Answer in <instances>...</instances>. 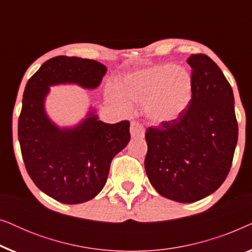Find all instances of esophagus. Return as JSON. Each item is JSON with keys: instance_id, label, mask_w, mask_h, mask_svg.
<instances>
[{"instance_id": "34e87169", "label": "esophagus", "mask_w": 252, "mask_h": 252, "mask_svg": "<svg viewBox=\"0 0 252 252\" xmlns=\"http://www.w3.org/2000/svg\"><path fill=\"white\" fill-rule=\"evenodd\" d=\"M130 135L132 137H143L144 136V128L141 124L136 122L130 123Z\"/></svg>"}]
</instances>
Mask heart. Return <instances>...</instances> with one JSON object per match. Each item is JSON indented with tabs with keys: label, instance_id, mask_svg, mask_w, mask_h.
<instances>
[{
	"label": "heart",
	"instance_id": "obj_1",
	"mask_svg": "<svg viewBox=\"0 0 252 252\" xmlns=\"http://www.w3.org/2000/svg\"><path fill=\"white\" fill-rule=\"evenodd\" d=\"M194 81L190 72L172 64H158L130 72L117 87L106 92L108 101L122 111H129L130 101L142 103L146 118L154 125L177 120L192 97Z\"/></svg>",
	"mask_w": 252,
	"mask_h": 252
}]
</instances>
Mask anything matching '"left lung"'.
I'll use <instances>...</instances> for the list:
<instances>
[{"label": "left lung", "instance_id": "8db88e82", "mask_svg": "<svg viewBox=\"0 0 252 252\" xmlns=\"http://www.w3.org/2000/svg\"><path fill=\"white\" fill-rule=\"evenodd\" d=\"M194 81L191 101L177 120L148 127L144 167L164 197L192 203L215 192L228 175L237 143L233 89L204 54L187 60Z\"/></svg>", "mask_w": 252, "mask_h": 252}]
</instances>
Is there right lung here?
Masks as SVG:
<instances>
[{"label":"right lung","mask_w":252,"mask_h":252,"mask_svg":"<svg viewBox=\"0 0 252 252\" xmlns=\"http://www.w3.org/2000/svg\"><path fill=\"white\" fill-rule=\"evenodd\" d=\"M106 70L93 60L57 56L44 62L24 91L18 139L26 171L41 191L65 204L87 202L102 190L111 160L129 142V122L105 124L92 110L77 126L60 128L47 116L46 96L54 85L97 88Z\"/></svg>","instance_id":"obj_1"}]
</instances>
